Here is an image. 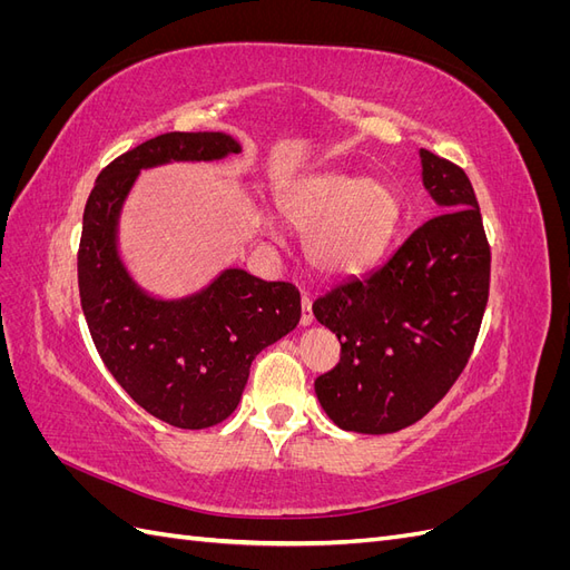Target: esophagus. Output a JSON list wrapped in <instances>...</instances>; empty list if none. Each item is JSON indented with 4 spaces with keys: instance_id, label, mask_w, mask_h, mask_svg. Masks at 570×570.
<instances>
[{
    "instance_id": "1",
    "label": "esophagus",
    "mask_w": 570,
    "mask_h": 570,
    "mask_svg": "<svg viewBox=\"0 0 570 570\" xmlns=\"http://www.w3.org/2000/svg\"><path fill=\"white\" fill-rule=\"evenodd\" d=\"M302 325H312L314 323V312H312V297L302 292Z\"/></svg>"
}]
</instances>
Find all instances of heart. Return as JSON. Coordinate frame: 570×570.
<instances>
[{
  "label": "heart",
  "mask_w": 570,
  "mask_h": 570,
  "mask_svg": "<svg viewBox=\"0 0 570 570\" xmlns=\"http://www.w3.org/2000/svg\"><path fill=\"white\" fill-rule=\"evenodd\" d=\"M281 216L304 233L306 256L318 271L347 275L366 268L394 230L400 204L381 180L316 174L292 185L278 202ZM271 235L275 230L268 226Z\"/></svg>",
  "instance_id": "1"
}]
</instances>
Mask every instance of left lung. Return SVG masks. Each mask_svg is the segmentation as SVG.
<instances>
[{"label":"left lung","mask_w":570,"mask_h":570,"mask_svg":"<svg viewBox=\"0 0 570 570\" xmlns=\"http://www.w3.org/2000/svg\"><path fill=\"white\" fill-rule=\"evenodd\" d=\"M423 185L438 216L383 266L314 302L340 340L337 366L316 396L342 430L396 433L421 421L465 368L490 295V245L465 170L421 149Z\"/></svg>","instance_id":"8db88e82"}]
</instances>
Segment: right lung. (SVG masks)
I'll list each match as a JSON object with an SVG mask.
<instances>
[{
  "mask_svg": "<svg viewBox=\"0 0 570 570\" xmlns=\"http://www.w3.org/2000/svg\"><path fill=\"white\" fill-rule=\"evenodd\" d=\"M237 151L223 132L151 137L101 170L82 214L78 287L95 347L135 404L183 430L212 428L237 409L254 356L299 323V289L228 268L193 297L154 299L120 264L116 223L142 168Z\"/></svg>",
  "mask_w": 570,
  "mask_h": 570,
  "instance_id": "obj_1",
  "label": "right lung"
}]
</instances>
